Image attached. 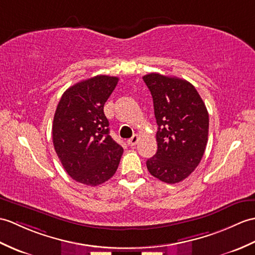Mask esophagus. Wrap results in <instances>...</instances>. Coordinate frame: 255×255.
<instances>
[{"instance_id": "obj_1", "label": "esophagus", "mask_w": 255, "mask_h": 255, "mask_svg": "<svg viewBox=\"0 0 255 255\" xmlns=\"http://www.w3.org/2000/svg\"><path fill=\"white\" fill-rule=\"evenodd\" d=\"M138 141H139V135L138 134H133L131 138L130 139H128V141H127V143L129 144V145H135L138 143Z\"/></svg>"}]
</instances>
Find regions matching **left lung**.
I'll list each match as a JSON object with an SVG mask.
<instances>
[{"instance_id":"8db88e82","label":"left lung","mask_w":255,"mask_h":255,"mask_svg":"<svg viewBox=\"0 0 255 255\" xmlns=\"http://www.w3.org/2000/svg\"><path fill=\"white\" fill-rule=\"evenodd\" d=\"M143 80L153 98L157 123L155 155L147 170L166 183L186 179L203 157L209 135V113L190 82L152 73Z\"/></svg>"}]
</instances>
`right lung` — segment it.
I'll use <instances>...</instances> for the list:
<instances>
[{
  "label": "right lung",
  "instance_id": "obj_1",
  "mask_svg": "<svg viewBox=\"0 0 255 255\" xmlns=\"http://www.w3.org/2000/svg\"><path fill=\"white\" fill-rule=\"evenodd\" d=\"M117 77L98 75L68 88L57 104L53 144L64 169L76 181L98 186L116 173L124 149L110 135L104 104Z\"/></svg>",
  "mask_w": 255,
  "mask_h": 255
}]
</instances>
